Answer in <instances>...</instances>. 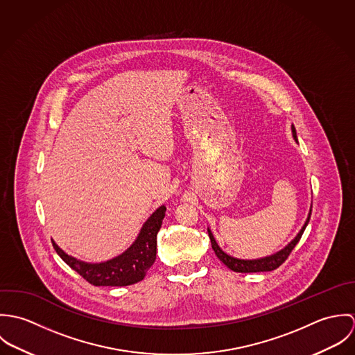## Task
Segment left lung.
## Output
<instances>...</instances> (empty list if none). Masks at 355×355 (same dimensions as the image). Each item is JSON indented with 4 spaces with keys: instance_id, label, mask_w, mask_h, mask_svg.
Returning a JSON list of instances; mask_svg holds the SVG:
<instances>
[{
    "instance_id": "8db88e82",
    "label": "left lung",
    "mask_w": 355,
    "mask_h": 355,
    "mask_svg": "<svg viewBox=\"0 0 355 355\" xmlns=\"http://www.w3.org/2000/svg\"><path fill=\"white\" fill-rule=\"evenodd\" d=\"M293 135L297 141V132H295V128L293 125ZM310 214H311V210L309 213V217L304 223V228L301 230V232L297 235V238L287 246L284 248L282 252L279 253L273 254L270 257H265V258H261V259H238V258H234L228 254L224 253L218 245L216 243L210 230H207V234H209V238H210V242H211V248H213V252L217 255V258L224 263L227 265L231 270L234 272H241V273H252V272H269V270H273V269H277L287 258L288 255L291 254V252L294 250V248L297 246V243L300 242V239L302 238V234H304V228L310 220Z\"/></svg>"
}]
</instances>
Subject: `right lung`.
<instances>
[{"instance_id":"obj_1","label":"right lung","mask_w":355,"mask_h":355,"mask_svg":"<svg viewBox=\"0 0 355 355\" xmlns=\"http://www.w3.org/2000/svg\"><path fill=\"white\" fill-rule=\"evenodd\" d=\"M165 210V206H159L142 227L134 245L127 252L106 262H82L64 253L54 242L51 243L55 253L62 258V261L93 286L123 287L135 284L144 280L146 270L155 261L157 232L161 228Z\"/></svg>"}]
</instances>
